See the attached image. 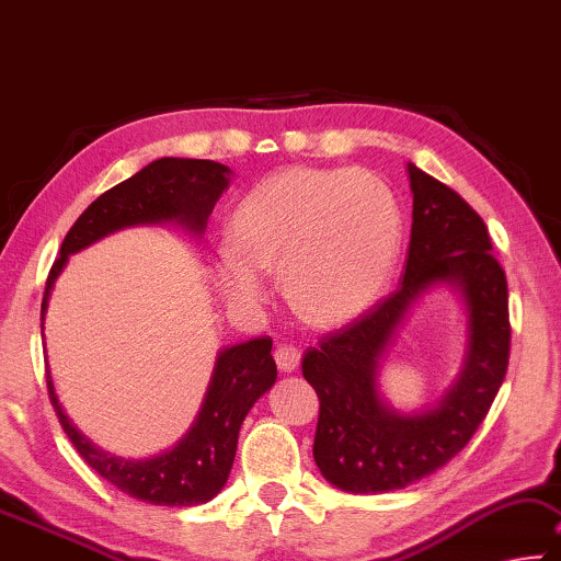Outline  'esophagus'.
<instances>
[{
	"label": "esophagus",
	"mask_w": 561,
	"mask_h": 561,
	"mask_svg": "<svg viewBox=\"0 0 561 561\" xmlns=\"http://www.w3.org/2000/svg\"><path fill=\"white\" fill-rule=\"evenodd\" d=\"M275 365L280 373H293L300 365V351L293 345H278L275 347Z\"/></svg>",
	"instance_id": "obj_1"
}]
</instances>
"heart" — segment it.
<instances>
[{"label": "heart", "instance_id": "obj_1", "mask_svg": "<svg viewBox=\"0 0 561 561\" xmlns=\"http://www.w3.org/2000/svg\"><path fill=\"white\" fill-rule=\"evenodd\" d=\"M400 243L398 198L375 173L290 167L241 198L228 251L208 273L238 310L261 308L271 293L265 273H283L293 310L310 325L337 328L378 300Z\"/></svg>", "mask_w": 561, "mask_h": 561}]
</instances>
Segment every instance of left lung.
I'll use <instances>...</instances> for the list:
<instances>
[{
  "label": "left lung",
  "mask_w": 561,
  "mask_h": 561,
  "mask_svg": "<svg viewBox=\"0 0 561 561\" xmlns=\"http://www.w3.org/2000/svg\"><path fill=\"white\" fill-rule=\"evenodd\" d=\"M412 233L400 288L302 355L320 400L313 457L330 484L353 494L402 490L447 465L488 417L510 363L507 278L484 220L445 183L408 163ZM447 282L468 306L463 370L435 409L400 416L377 390V370L422 291Z\"/></svg>",
  "instance_id": "1"
}]
</instances>
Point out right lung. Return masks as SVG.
Masks as SVG:
<instances>
[{"label": "right lung", "mask_w": 561, "mask_h": 561, "mask_svg": "<svg viewBox=\"0 0 561 561\" xmlns=\"http://www.w3.org/2000/svg\"><path fill=\"white\" fill-rule=\"evenodd\" d=\"M228 181H231V169L224 163L169 156L151 161L131 179L101 194L69 228L59 259L51 265L42 300V330L54 280L59 278L71 253L126 226L139 224H179L196 236L204 233L210 210L228 188ZM271 347L273 341L268 335L224 347L216 357L214 375L194 425L176 447L149 460H124L89 443L64 415L51 375L47 373L49 400L77 453L114 488L149 504L194 507L214 500L224 490L248 410L278 378Z\"/></svg>", "instance_id": "add662e5"}]
</instances>
